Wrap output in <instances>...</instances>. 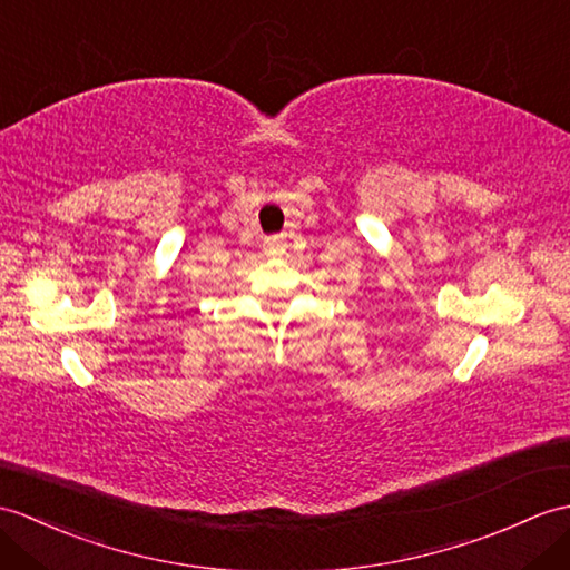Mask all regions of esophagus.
I'll return each instance as SVG.
<instances>
[{"instance_id": "obj_1", "label": "esophagus", "mask_w": 570, "mask_h": 570, "mask_svg": "<svg viewBox=\"0 0 570 570\" xmlns=\"http://www.w3.org/2000/svg\"><path fill=\"white\" fill-rule=\"evenodd\" d=\"M284 247H286V243H284V237H279V235L267 237V240H264V253H267V255H279V253H284Z\"/></svg>"}]
</instances>
